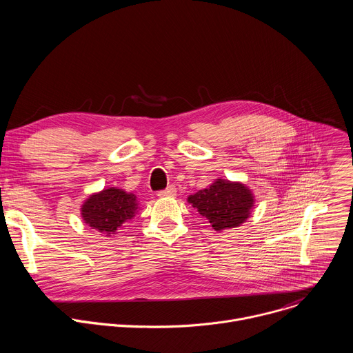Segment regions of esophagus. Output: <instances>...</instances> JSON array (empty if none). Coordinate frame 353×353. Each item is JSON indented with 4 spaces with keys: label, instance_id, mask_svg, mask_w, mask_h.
I'll return each instance as SVG.
<instances>
[{
    "label": "esophagus",
    "instance_id": "esophagus-1",
    "mask_svg": "<svg viewBox=\"0 0 353 353\" xmlns=\"http://www.w3.org/2000/svg\"><path fill=\"white\" fill-rule=\"evenodd\" d=\"M176 187L174 185H169L166 190H163V191H159L158 192V196H161V198H168V196H174L176 195Z\"/></svg>",
    "mask_w": 353,
    "mask_h": 353
}]
</instances>
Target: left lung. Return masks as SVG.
Listing matches in <instances>:
<instances>
[{
    "label": "left lung",
    "instance_id": "left-lung-1",
    "mask_svg": "<svg viewBox=\"0 0 353 353\" xmlns=\"http://www.w3.org/2000/svg\"><path fill=\"white\" fill-rule=\"evenodd\" d=\"M187 201L216 232L244 223L256 204L253 191L245 184L225 179H216L210 187L190 195Z\"/></svg>",
    "mask_w": 353,
    "mask_h": 353
}]
</instances>
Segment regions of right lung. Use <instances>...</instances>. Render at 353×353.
<instances>
[{"label":"right lung","instance_id":"obj_1","mask_svg":"<svg viewBox=\"0 0 353 353\" xmlns=\"http://www.w3.org/2000/svg\"><path fill=\"white\" fill-rule=\"evenodd\" d=\"M138 199L132 192L117 187L90 194L81 207L83 222L106 237L119 233L120 228L138 212Z\"/></svg>","mask_w":353,"mask_h":353}]
</instances>
